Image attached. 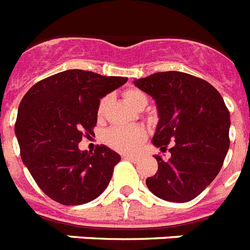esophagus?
Masks as SVG:
<instances>
[{"mask_svg": "<svg viewBox=\"0 0 250 250\" xmlns=\"http://www.w3.org/2000/svg\"><path fill=\"white\" fill-rule=\"evenodd\" d=\"M123 159H127V160H131V161L138 160V157L135 156V155H123Z\"/></svg>", "mask_w": 250, "mask_h": 250, "instance_id": "1", "label": "esophagus"}]
</instances>
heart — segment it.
Instances as JSON below:
<instances>
[{"mask_svg":"<svg viewBox=\"0 0 250 250\" xmlns=\"http://www.w3.org/2000/svg\"><path fill=\"white\" fill-rule=\"evenodd\" d=\"M125 99L131 106H135L141 100H147L146 95L137 89L125 91ZM106 105V98H103L98 106V114L102 115ZM146 132L140 125H117L106 129L103 135V141L108 146L121 152H131L144 141Z\"/></svg>","mask_w":250,"mask_h":250,"instance_id":"heart-1","label":"heart"}]
</instances>
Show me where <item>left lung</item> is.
Segmentation results:
<instances>
[{
  "label": "left lung",
  "instance_id": "obj_1",
  "mask_svg": "<svg viewBox=\"0 0 250 250\" xmlns=\"http://www.w3.org/2000/svg\"><path fill=\"white\" fill-rule=\"evenodd\" d=\"M156 103L159 122L152 144L170 156H155L157 171L146 179L155 196L188 202L211 184L221 169L230 140V113L211 83L178 71L133 81Z\"/></svg>",
  "mask_w": 250,
  "mask_h": 250
}]
</instances>
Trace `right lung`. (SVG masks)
Instances as JSON below:
<instances>
[{
  "mask_svg": "<svg viewBox=\"0 0 250 250\" xmlns=\"http://www.w3.org/2000/svg\"><path fill=\"white\" fill-rule=\"evenodd\" d=\"M127 77L67 70L35 83L22 98L15 135L22 163L49 198L64 206L99 197L112 179L121 156L102 145L79 148L93 133L102 98L127 83Z\"/></svg>",
  "mask_w": 250,
  "mask_h": 250,
  "instance_id": "right-lung-1",
  "label": "right lung"
}]
</instances>
